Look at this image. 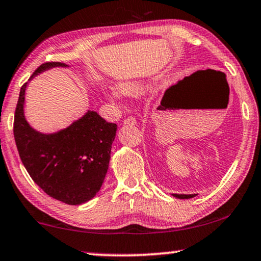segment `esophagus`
Returning a JSON list of instances; mask_svg holds the SVG:
<instances>
[{
    "mask_svg": "<svg viewBox=\"0 0 261 261\" xmlns=\"http://www.w3.org/2000/svg\"><path fill=\"white\" fill-rule=\"evenodd\" d=\"M136 123H137V121L134 117H128L123 121V125H124V126H125V125H136Z\"/></svg>",
    "mask_w": 261,
    "mask_h": 261,
    "instance_id": "esophagus-1",
    "label": "esophagus"
}]
</instances>
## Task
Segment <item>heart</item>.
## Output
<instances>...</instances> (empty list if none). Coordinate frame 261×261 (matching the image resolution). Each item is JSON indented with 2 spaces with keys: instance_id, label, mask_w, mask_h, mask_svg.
<instances>
[{
  "instance_id": "b5f03b06",
  "label": "heart",
  "mask_w": 261,
  "mask_h": 261,
  "mask_svg": "<svg viewBox=\"0 0 261 261\" xmlns=\"http://www.w3.org/2000/svg\"><path fill=\"white\" fill-rule=\"evenodd\" d=\"M118 88H119L121 93L126 95H140L147 90L145 86L141 82H124L120 83ZM109 96L112 100H118L120 98V92L118 89H111Z\"/></svg>"
}]
</instances>
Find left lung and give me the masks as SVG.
<instances>
[{
	"label": "left lung",
	"mask_w": 261,
	"mask_h": 261,
	"mask_svg": "<svg viewBox=\"0 0 261 261\" xmlns=\"http://www.w3.org/2000/svg\"><path fill=\"white\" fill-rule=\"evenodd\" d=\"M173 197L179 198V199H189V198L196 197L197 194H179V193H172Z\"/></svg>",
	"instance_id": "8db88e82"
}]
</instances>
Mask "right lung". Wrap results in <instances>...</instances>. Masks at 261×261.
I'll return each mask as SVG.
<instances>
[{
  "label": "right lung",
  "instance_id": "1",
  "mask_svg": "<svg viewBox=\"0 0 261 261\" xmlns=\"http://www.w3.org/2000/svg\"><path fill=\"white\" fill-rule=\"evenodd\" d=\"M52 68H69L54 62L41 64L31 80ZM29 82L20 90L14 117V138L21 161L33 181L48 196L69 205H81L101 189L111 160L117 125L95 111H87L65 128L44 134L25 116Z\"/></svg>",
  "mask_w": 261,
  "mask_h": 261
}]
</instances>
